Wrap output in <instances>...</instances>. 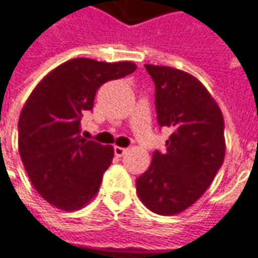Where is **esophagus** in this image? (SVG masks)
I'll list each match as a JSON object with an SVG mask.
<instances>
[{
  "mask_svg": "<svg viewBox=\"0 0 258 258\" xmlns=\"http://www.w3.org/2000/svg\"><path fill=\"white\" fill-rule=\"evenodd\" d=\"M126 151H127V149L122 148V147H114V155H116V157H122Z\"/></svg>",
  "mask_w": 258,
  "mask_h": 258,
  "instance_id": "34e87169",
  "label": "esophagus"
}]
</instances>
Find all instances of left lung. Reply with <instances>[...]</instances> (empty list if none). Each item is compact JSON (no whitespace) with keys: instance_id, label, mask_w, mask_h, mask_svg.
I'll use <instances>...</instances> for the list:
<instances>
[{"instance_id":"8db88e82","label":"left lung","mask_w":258,"mask_h":258,"mask_svg":"<svg viewBox=\"0 0 258 258\" xmlns=\"http://www.w3.org/2000/svg\"><path fill=\"white\" fill-rule=\"evenodd\" d=\"M155 83L160 126L173 132L167 151H155L136 191L149 211L171 216L186 211L211 186L225 158L224 116L196 77L171 67L145 63Z\"/></svg>"}]
</instances>
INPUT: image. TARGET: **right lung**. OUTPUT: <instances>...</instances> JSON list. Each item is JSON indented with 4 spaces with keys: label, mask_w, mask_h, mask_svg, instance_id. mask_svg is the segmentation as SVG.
I'll return each mask as SVG.
<instances>
[{
    "label": "right lung",
    "mask_w": 258,
    "mask_h": 258,
    "mask_svg": "<svg viewBox=\"0 0 258 258\" xmlns=\"http://www.w3.org/2000/svg\"><path fill=\"white\" fill-rule=\"evenodd\" d=\"M135 70L129 60L71 59L43 77L27 98L19 119L20 157L33 187L55 208L72 212L96 198L114 151L80 135V120L101 85Z\"/></svg>",
    "instance_id": "obj_1"
}]
</instances>
